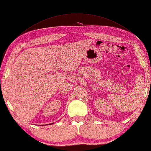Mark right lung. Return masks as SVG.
Segmentation results:
<instances>
[{"label":"right lung","mask_w":151,"mask_h":151,"mask_svg":"<svg viewBox=\"0 0 151 151\" xmlns=\"http://www.w3.org/2000/svg\"><path fill=\"white\" fill-rule=\"evenodd\" d=\"M51 124H52V123H51Z\"/></svg>","instance_id":"obj_1"}]
</instances>
